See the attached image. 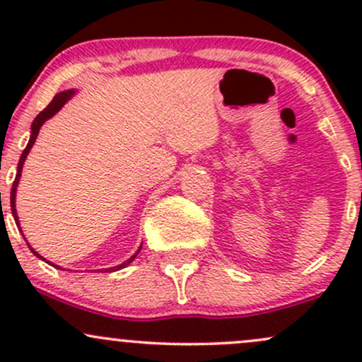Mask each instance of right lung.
Here are the masks:
<instances>
[{"mask_svg": "<svg viewBox=\"0 0 362 362\" xmlns=\"http://www.w3.org/2000/svg\"><path fill=\"white\" fill-rule=\"evenodd\" d=\"M74 95V91L73 90H68V91H61V93H57L56 97L52 98V102L49 103L47 107H45V109L40 112L39 115H37V117L34 119V122H32V136H30V141H28V144H27V148L23 149V153H22V156H20V161H18V170H16V177H15V182H13V187H11V213H13V218H15V223H16V226H18V216H16V209H15V197H16V185H18V180H20V175H22V168H23V161H25V158H27V155H28V151H30L32 149V146H34V143H35V139H37V134H39V131H40V127H42V124L45 122V120L47 119H51L54 114H56L57 110H61V107L64 105L66 102L69 100V98H71ZM32 250V253H35L37 257H39V259H42V257L39 255V253H37L34 248H30ZM141 250V248H139ZM139 252H136V255H138ZM136 255H132L131 259H129L127 262H124V264H120L119 267H114V269H122V267H126V265H129L131 264L132 260L136 259ZM42 260H45V259H42ZM54 267H56V265H54Z\"/></svg>", "mask_w": 362, "mask_h": 362, "instance_id": "right-lung-1", "label": "right lung"}]
</instances>
